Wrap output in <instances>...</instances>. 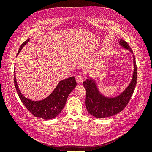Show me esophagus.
I'll return each instance as SVG.
<instances>
[{
    "mask_svg": "<svg viewBox=\"0 0 152 152\" xmlns=\"http://www.w3.org/2000/svg\"><path fill=\"white\" fill-rule=\"evenodd\" d=\"M84 80L83 76L82 75H78L76 76V81L79 84H80Z\"/></svg>",
    "mask_w": 152,
    "mask_h": 152,
    "instance_id": "1",
    "label": "esophagus"
}]
</instances>
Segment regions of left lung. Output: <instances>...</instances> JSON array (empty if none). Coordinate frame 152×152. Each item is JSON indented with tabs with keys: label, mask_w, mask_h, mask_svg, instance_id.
Segmentation results:
<instances>
[{
	"label": "left lung",
	"mask_w": 152,
	"mask_h": 152,
	"mask_svg": "<svg viewBox=\"0 0 152 152\" xmlns=\"http://www.w3.org/2000/svg\"><path fill=\"white\" fill-rule=\"evenodd\" d=\"M119 44L124 49L132 54L134 70L131 80L122 92L114 97L104 96L98 88L97 82L93 77L87 75V79L83 82L86 90V106L88 112L96 118H106L115 115L121 112L129 102L134 91L137 81V68L132 50L125 40H119Z\"/></svg>",
	"instance_id": "obj_1"
}]
</instances>
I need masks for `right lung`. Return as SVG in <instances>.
<instances>
[{"mask_svg":"<svg viewBox=\"0 0 152 152\" xmlns=\"http://www.w3.org/2000/svg\"><path fill=\"white\" fill-rule=\"evenodd\" d=\"M30 41V39L23 43L18 50L17 56L20 53L21 50ZM14 82L18 96L21 102L25 107L36 117L42 118L45 120L52 119L58 116L61 113L66 102V99L71 92L75 88L77 82L74 77H69L66 79L61 80L55 87L48 97L39 100L33 101L26 98L23 94L18 87L15 68V77Z\"/></svg>","mask_w":152,"mask_h":152,"instance_id":"1","label":"right lung"}]
</instances>
